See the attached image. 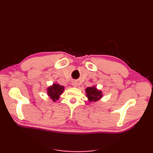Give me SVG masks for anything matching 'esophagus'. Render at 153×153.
<instances>
[{"label": "esophagus", "instance_id": "34e87169", "mask_svg": "<svg viewBox=\"0 0 153 153\" xmlns=\"http://www.w3.org/2000/svg\"><path fill=\"white\" fill-rule=\"evenodd\" d=\"M72 85H73L74 87H77L78 84H77L76 82H73L72 83Z\"/></svg>", "mask_w": 153, "mask_h": 153}]
</instances>
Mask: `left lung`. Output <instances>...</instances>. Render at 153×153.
I'll list each match as a JSON object with an SVG mask.
<instances>
[{
  "mask_svg": "<svg viewBox=\"0 0 153 153\" xmlns=\"http://www.w3.org/2000/svg\"><path fill=\"white\" fill-rule=\"evenodd\" d=\"M85 92L87 94V98L89 101H96L101 98L102 93L101 91L96 89L95 87H89L85 89Z\"/></svg>",
  "mask_w": 153,
  "mask_h": 153,
  "instance_id": "obj_1",
  "label": "left lung"
}]
</instances>
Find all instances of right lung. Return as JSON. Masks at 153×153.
<instances>
[{
	"label": "right lung",
	"mask_w": 153,
	"mask_h": 153,
	"mask_svg": "<svg viewBox=\"0 0 153 153\" xmlns=\"http://www.w3.org/2000/svg\"><path fill=\"white\" fill-rule=\"evenodd\" d=\"M48 95L52 98L54 101L57 100L64 91V87L57 84H53L52 86H50L48 88L47 90Z\"/></svg>",
	"instance_id": "1"
}]
</instances>
